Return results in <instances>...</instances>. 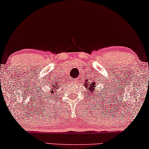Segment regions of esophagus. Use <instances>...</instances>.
I'll return each instance as SVG.
<instances>
[{"instance_id":"obj_1","label":"esophagus","mask_w":149,"mask_h":149,"mask_svg":"<svg viewBox=\"0 0 149 149\" xmlns=\"http://www.w3.org/2000/svg\"><path fill=\"white\" fill-rule=\"evenodd\" d=\"M72 80H73V81L74 82H76V81H77V80H78V79H72Z\"/></svg>"}]
</instances>
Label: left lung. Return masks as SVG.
<instances>
[{"mask_svg":"<svg viewBox=\"0 0 149 149\" xmlns=\"http://www.w3.org/2000/svg\"><path fill=\"white\" fill-rule=\"evenodd\" d=\"M97 82H95V81H90V79L88 80V81H85V82H84V86L86 88L88 89V93H93V92H95V90H97Z\"/></svg>","mask_w":149,"mask_h":149,"instance_id":"8db88e82","label":"left lung"}]
</instances>
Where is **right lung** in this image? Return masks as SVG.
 <instances>
[{
	"mask_svg": "<svg viewBox=\"0 0 149 149\" xmlns=\"http://www.w3.org/2000/svg\"><path fill=\"white\" fill-rule=\"evenodd\" d=\"M61 86V84L59 83V82H56V83H53V84H52L51 85V91H50V93H51V95L52 93H56V90H58V86L60 87ZM54 89V90H53V89Z\"/></svg>",
	"mask_w": 149,
	"mask_h": 149,
	"instance_id": "add662e5",
	"label": "right lung"
}]
</instances>
